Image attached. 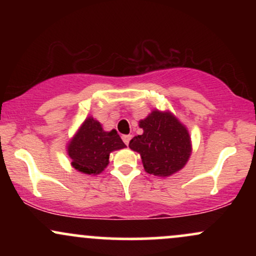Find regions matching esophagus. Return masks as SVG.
Masks as SVG:
<instances>
[{"mask_svg":"<svg viewBox=\"0 0 256 256\" xmlns=\"http://www.w3.org/2000/svg\"><path fill=\"white\" fill-rule=\"evenodd\" d=\"M131 134H124V136H122V140H124V143L126 146L128 144V143H130V140H131Z\"/></svg>","mask_w":256,"mask_h":256,"instance_id":"34e87169","label":"esophagus"}]
</instances>
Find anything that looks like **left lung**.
<instances>
[{"mask_svg": "<svg viewBox=\"0 0 256 256\" xmlns=\"http://www.w3.org/2000/svg\"><path fill=\"white\" fill-rule=\"evenodd\" d=\"M143 134L134 136L128 146L140 152L149 174L171 176L182 170L192 154L188 130L171 113L154 110L140 122Z\"/></svg>", "mask_w": 256, "mask_h": 256, "instance_id": "obj_1", "label": "left lung"}]
</instances>
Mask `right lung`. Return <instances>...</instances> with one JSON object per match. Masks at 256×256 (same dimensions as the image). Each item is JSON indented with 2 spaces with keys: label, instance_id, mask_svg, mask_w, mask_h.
I'll use <instances>...</instances> for the list:
<instances>
[{
  "label": "right lung",
  "instance_id": "1",
  "mask_svg": "<svg viewBox=\"0 0 256 256\" xmlns=\"http://www.w3.org/2000/svg\"><path fill=\"white\" fill-rule=\"evenodd\" d=\"M116 130L106 132L94 118H88L68 144L72 166L85 174H98L110 162V152L125 148Z\"/></svg>",
  "mask_w": 256,
  "mask_h": 256
}]
</instances>
